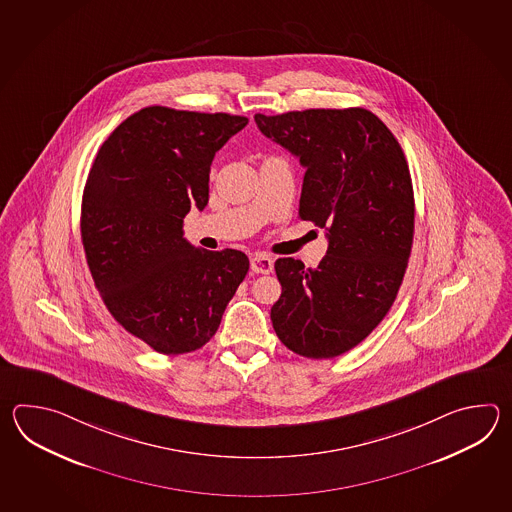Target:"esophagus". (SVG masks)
<instances>
[{
    "label": "esophagus",
    "instance_id": "34e87169",
    "mask_svg": "<svg viewBox=\"0 0 512 512\" xmlns=\"http://www.w3.org/2000/svg\"><path fill=\"white\" fill-rule=\"evenodd\" d=\"M272 267H274V260L267 254L258 252L251 258V269L258 272V274H269V272H272Z\"/></svg>",
    "mask_w": 512,
    "mask_h": 512
}]
</instances>
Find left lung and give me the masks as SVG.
<instances>
[{
  "instance_id": "obj_1",
  "label": "left lung",
  "mask_w": 512,
  "mask_h": 512,
  "mask_svg": "<svg viewBox=\"0 0 512 512\" xmlns=\"http://www.w3.org/2000/svg\"><path fill=\"white\" fill-rule=\"evenodd\" d=\"M261 133L305 168L298 218L326 229L315 269L280 258L272 327L296 355L333 359L390 311L414 241V188L403 148L364 108L254 115Z\"/></svg>"
}]
</instances>
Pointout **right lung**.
I'll return each mask as SVG.
<instances>
[{"label":"right lung","mask_w":512,"mask_h":512,"mask_svg":"<svg viewBox=\"0 0 512 512\" xmlns=\"http://www.w3.org/2000/svg\"><path fill=\"white\" fill-rule=\"evenodd\" d=\"M249 119L150 106L119 124L87 175L80 232L111 316L163 355L203 348L249 271L241 251L183 238L207 207L214 155Z\"/></svg>","instance_id":"add662e5"}]
</instances>
